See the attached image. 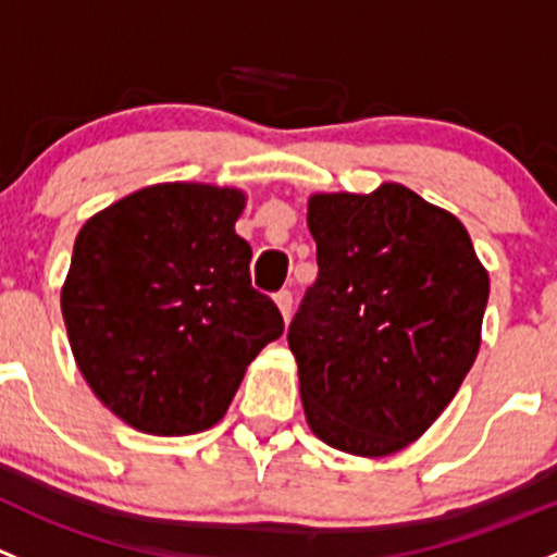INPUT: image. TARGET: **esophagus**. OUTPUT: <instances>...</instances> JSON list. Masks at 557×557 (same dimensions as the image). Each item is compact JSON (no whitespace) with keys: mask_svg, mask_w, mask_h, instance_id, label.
<instances>
[{"mask_svg":"<svg viewBox=\"0 0 557 557\" xmlns=\"http://www.w3.org/2000/svg\"><path fill=\"white\" fill-rule=\"evenodd\" d=\"M274 301H277L280 312H283V318L288 320L290 312H294V294H290L288 288H283L280 294H274Z\"/></svg>","mask_w":557,"mask_h":557,"instance_id":"1","label":"esophagus"}]
</instances>
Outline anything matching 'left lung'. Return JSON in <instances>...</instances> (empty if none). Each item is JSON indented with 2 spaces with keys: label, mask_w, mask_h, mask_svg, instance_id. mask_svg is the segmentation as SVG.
Listing matches in <instances>:
<instances>
[{
  "label": "left lung",
  "mask_w": 557,
  "mask_h": 557,
  "mask_svg": "<svg viewBox=\"0 0 557 557\" xmlns=\"http://www.w3.org/2000/svg\"><path fill=\"white\" fill-rule=\"evenodd\" d=\"M318 280L288 327L314 435L389 456L430 430L480 349L488 272L465 224L403 184L312 195Z\"/></svg>",
  "instance_id": "8db88e82"
}]
</instances>
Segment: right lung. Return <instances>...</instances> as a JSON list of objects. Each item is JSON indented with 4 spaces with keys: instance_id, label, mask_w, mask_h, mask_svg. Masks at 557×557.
Returning a JSON list of instances; mask_svg holds the SVG:
<instances>
[{
    "instance_id": "add662e5",
    "label": "right lung",
    "mask_w": 557,
    "mask_h": 557,
    "mask_svg": "<svg viewBox=\"0 0 557 557\" xmlns=\"http://www.w3.org/2000/svg\"><path fill=\"white\" fill-rule=\"evenodd\" d=\"M245 195L154 184L85 221L61 312L98 400L146 435H195L224 419L245 368L283 336V314L250 285L234 232Z\"/></svg>"
}]
</instances>
